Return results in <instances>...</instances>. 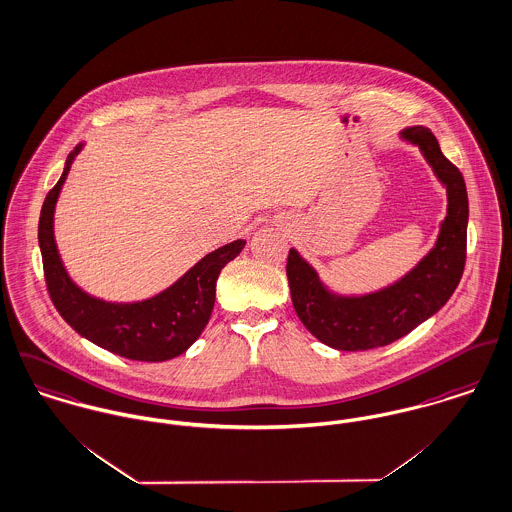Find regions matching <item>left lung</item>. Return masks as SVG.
I'll list each match as a JSON object with an SVG mask.
<instances>
[{
    "label": "left lung",
    "mask_w": 512,
    "mask_h": 512,
    "mask_svg": "<svg viewBox=\"0 0 512 512\" xmlns=\"http://www.w3.org/2000/svg\"><path fill=\"white\" fill-rule=\"evenodd\" d=\"M399 137L419 146L448 195V213L436 244L419 264L379 291L338 295L295 248L287 256V279L297 317L317 340L336 350H372L403 338L446 305L464 274L469 217L464 176L442 154L430 129L407 127Z\"/></svg>",
    "instance_id": "1"
}]
</instances>
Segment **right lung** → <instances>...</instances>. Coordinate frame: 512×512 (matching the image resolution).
<instances>
[{
	"label": "right lung",
	"mask_w": 512,
	"mask_h": 512,
	"mask_svg": "<svg viewBox=\"0 0 512 512\" xmlns=\"http://www.w3.org/2000/svg\"><path fill=\"white\" fill-rule=\"evenodd\" d=\"M82 146L68 154L64 172L41 209L39 246L50 299L68 325L103 350L137 362L172 360L184 354L209 323L219 274L246 240L238 238L209 252L176 283L144 301L113 303L86 293L68 276L54 240V207Z\"/></svg>",
	"instance_id": "obj_1"
}]
</instances>
